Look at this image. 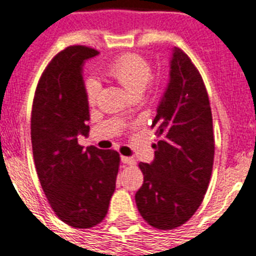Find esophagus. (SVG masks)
Returning a JSON list of instances; mask_svg holds the SVG:
<instances>
[{
    "instance_id": "obj_1",
    "label": "esophagus",
    "mask_w": 256,
    "mask_h": 256,
    "mask_svg": "<svg viewBox=\"0 0 256 256\" xmlns=\"http://www.w3.org/2000/svg\"><path fill=\"white\" fill-rule=\"evenodd\" d=\"M121 162L124 164H128V166H132L135 163V159L130 156H121Z\"/></svg>"
}]
</instances>
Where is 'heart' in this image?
<instances>
[{"mask_svg":"<svg viewBox=\"0 0 256 256\" xmlns=\"http://www.w3.org/2000/svg\"><path fill=\"white\" fill-rule=\"evenodd\" d=\"M108 74L120 82L130 96L142 94L146 90L152 70L143 56L124 55L114 60L108 67ZM100 92V82L97 78H89L85 81V93L89 104H94Z\"/></svg>","mask_w":256,"mask_h":256,"instance_id":"1","label":"heart"}]
</instances>
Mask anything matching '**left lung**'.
<instances>
[{
    "label": "left lung",
    "instance_id": "left-lung-1",
    "mask_svg": "<svg viewBox=\"0 0 256 256\" xmlns=\"http://www.w3.org/2000/svg\"><path fill=\"white\" fill-rule=\"evenodd\" d=\"M162 140L151 163H139L144 180L135 193L150 225L175 229L194 214L210 182L214 159L213 121L206 89L186 54L174 47L167 88L152 121Z\"/></svg>",
    "mask_w": 256,
    "mask_h": 256
}]
</instances>
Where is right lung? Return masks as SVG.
<instances>
[{"label":"right lung","instance_id":"add662e5","mask_svg":"<svg viewBox=\"0 0 256 256\" xmlns=\"http://www.w3.org/2000/svg\"><path fill=\"white\" fill-rule=\"evenodd\" d=\"M98 55L70 46L51 60L35 90L31 143L39 182L63 222L89 229L102 221L116 189L120 155L114 150L81 147L89 135V102L82 67Z\"/></svg>","mask_w":256,"mask_h":256}]
</instances>
